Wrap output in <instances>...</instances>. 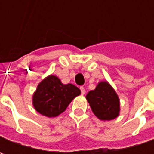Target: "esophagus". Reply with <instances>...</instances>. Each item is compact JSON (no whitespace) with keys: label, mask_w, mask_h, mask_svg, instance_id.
<instances>
[{"label":"esophagus","mask_w":154,"mask_h":154,"mask_svg":"<svg viewBox=\"0 0 154 154\" xmlns=\"http://www.w3.org/2000/svg\"><path fill=\"white\" fill-rule=\"evenodd\" d=\"M80 91H81V94H82V95H84V94L86 93V90H85V88H84L83 86H80Z\"/></svg>","instance_id":"1"}]
</instances>
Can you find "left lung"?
<instances>
[{
	"label": "left lung",
	"mask_w": 154,
	"mask_h": 154,
	"mask_svg": "<svg viewBox=\"0 0 154 154\" xmlns=\"http://www.w3.org/2000/svg\"><path fill=\"white\" fill-rule=\"evenodd\" d=\"M86 99L92 112L103 121L115 119L119 115V98L107 81H101L92 91L86 94Z\"/></svg>",
	"instance_id": "obj_1"
}]
</instances>
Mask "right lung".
Listing matches in <instances>:
<instances>
[{"instance_id":"1","label":"right lung","mask_w":154,"mask_h":154,"mask_svg":"<svg viewBox=\"0 0 154 154\" xmlns=\"http://www.w3.org/2000/svg\"><path fill=\"white\" fill-rule=\"evenodd\" d=\"M80 94V90L73 84L64 85L59 78L50 75L38 86L32 97L33 106L41 115L55 117L67 109L68 104Z\"/></svg>"}]
</instances>
